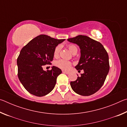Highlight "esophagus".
I'll use <instances>...</instances> for the list:
<instances>
[{"instance_id":"esophagus-1","label":"esophagus","mask_w":127,"mask_h":127,"mask_svg":"<svg viewBox=\"0 0 127 127\" xmlns=\"http://www.w3.org/2000/svg\"><path fill=\"white\" fill-rule=\"evenodd\" d=\"M63 73H65L66 74H69V72H68V71H63Z\"/></svg>"}]
</instances>
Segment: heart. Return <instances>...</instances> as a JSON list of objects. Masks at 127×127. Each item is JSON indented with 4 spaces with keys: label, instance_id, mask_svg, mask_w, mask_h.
<instances>
[{
    "label": "heart",
    "instance_id": "heart-1",
    "mask_svg": "<svg viewBox=\"0 0 127 127\" xmlns=\"http://www.w3.org/2000/svg\"><path fill=\"white\" fill-rule=\"evenodd\" d=\"M61 46L60 45H58L55 48L54 51V56L55 57H58L60 51H61ZM68 49L73 54L76 53H77V51H78V49H77V46L76 45H69L68 46ZM56 65L58 66L59 68H61L62 69L68 70L69 69L70 66H71V63L68 61H66V60L61 59L56 62Z\"/></svg>",
    "mask_w": 127,
    "mask_h": 127
}]
</instances>
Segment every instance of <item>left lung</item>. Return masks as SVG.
<instances>
[{"label": "left lung", "instance_id": "left-lung-1", "mask_svg": "<svg viewBox=\"0 0 127 127\" xmlns=\"http://www.w3.org/2000/svg\"><path fill=\"white\" fill-rule=\"evenodd\" d=\"M69 42L76 44L80 49L81 57L75 66L80 72L75 81L70 82L72 90L82 96H90L99 90L104 84L109 71V56L100 42L87 36L78 35L68 38Z\"/></svg>", "mask_w": 127, "mask_h": 127}]
</instances>
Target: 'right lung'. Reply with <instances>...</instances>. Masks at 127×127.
Masks as SVG:
<instances>
[{"mask_svg": "<svg viewBox=\"0 0 127 127\" xmlns=\"http://www.w3.org/2000/svg\"><path fill=\"white\" fill-rule=\"evenodd\" d=\"M65 40L40 35L30 41L21 50L17 61L18 77L25 89L31 94L41 97L54 89L62 70L53 66L50 70L45 71L42 66L50 64L55 48Z\"/></svg>", "mask_w": 127, "mask_h": 127, "instance_id": "add662e5", "label": "right lung"}]
</instances>
